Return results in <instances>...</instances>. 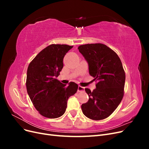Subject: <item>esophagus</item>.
I'll use <instances>...</instances> for the list:
<instances>
[{
  "mask_svg": "<svg viewBox=\"0 0 149 149\" xmlns=\"http://www.w3.org/2000/svg\"><path fill=\"white\" fill-rule=\"evenodd\" d=\"M84 88L81 86H79L78 88V92H84Z\"/></svg>",
  "mask_w": 149,
  "mask_h": 149,
  "instance_id": "obj_1",
  "label": "esophagus"
}]
</instances>
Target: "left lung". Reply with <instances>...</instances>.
Here are the masks:
<instances>
[{"mask_svg":"<svg viewBox=\"0 0 149 149\" xmlns=\"http://www.w3.org/2000/svg\"><path fill=\"white\" fill-rule=\"evenodd\" d=\"M78 49L88 62L89 74L97 81L93 91L85 89L89 100L81 105L83 113L93 120L106 119L124 96L125 74L122 62L116 52L102 43L82 45Z\"/></svg>","mask_w":149,"mask_h":149,"instance_id":"obj_1","label":"left lung"}]
</instances>
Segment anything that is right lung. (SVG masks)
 Segmentation results:
<instances>
[{
	"instance_id": "1",
	"label": "right lung",
	"mask_w": 149,
	"mask_h": 149,
	"mask_svg": "<svg viewBox=\"0 0 149 149\" xmlns=\"http://www.w3.org/2000/svg\"><path fill=\"white\" fill-rule=\"evenodd\" d=\"M73 46L52 44L40 52L30 62L26 87L35 109L42 116L55 119L63 115L68 98L76 93L78 84L68 86L56 79L63 67V58Z\"/></svg>"
}]
</instances>
